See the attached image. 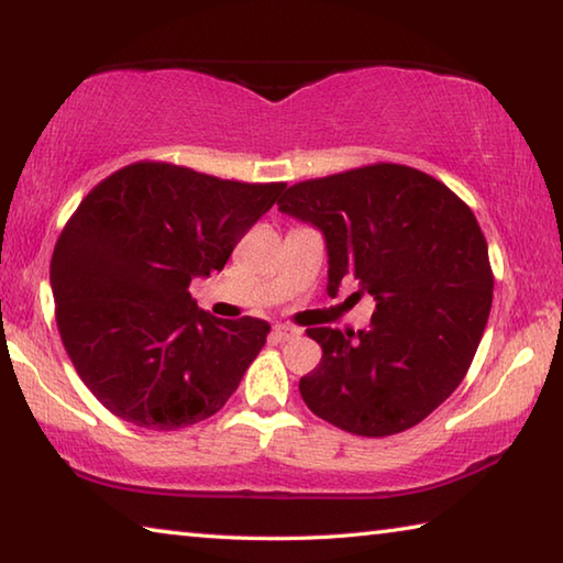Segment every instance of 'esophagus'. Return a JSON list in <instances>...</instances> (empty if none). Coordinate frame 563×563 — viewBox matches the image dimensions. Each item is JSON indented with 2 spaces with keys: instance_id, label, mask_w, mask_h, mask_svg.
I'll return each instance as SVG.
<instances>
[{
  "instance_id": "obj_1",
  "label": "esophagus",
  "mask_w": 563,
  "mask_h": 563,
  "mask_svg": "<svg viewBox=\"0 0 563 563\" xmlns=\"http://www.w3.org/2000/svg\"><path fill=\"white\" fill-rule=\"evenodd\" d=\"M295 335H298V330H292L288 325H275L273 328V340H278V342H285V340H290Z\"/></svg>"
}]
</instances>
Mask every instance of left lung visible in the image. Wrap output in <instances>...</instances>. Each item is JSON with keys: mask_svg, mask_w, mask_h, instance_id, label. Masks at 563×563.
<instances>
[{"mask_svg": "<svg viewBox=\"0 0 563 563\" xmlns=\"http://www.w3.org/2000/svg\"><path fill=\"white\" fill-rule=\"evenodd\" d=\"M278 206L325 238L328 295L352 278L377 302L367 330H308L322 360L300 379L305 405L360 437L419 424L460 387L492 310L489 251L470 206L399 164L302 180Z\"/></svg>", "mask_w": 563, "mask_h": 563, "instance_id": "left-lung-1", "label": "left lung"}]
</instances>
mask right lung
<instances>
[{"label": "right lung", "mask_w": 563, "mask_h": 563, "mask_svg": "<svg viewBox=\"0 0 563 563\" xmlns=\"http://www.w3.org/2000/svg\"><path fill=\"white\" fill-rule=\"evenodd\" d=\"M285 184H241L139 161L91 190L52 255L56 325L99 402L170 432L221 409L271 325L218 320L188 285L223 271L238 241Z\"/></svg>", "instance_id": "right-lung-1"}]
</instances>
